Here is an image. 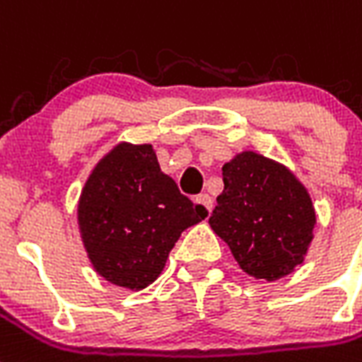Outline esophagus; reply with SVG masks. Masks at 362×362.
Masks as SVG:
<instances>
[{
  "instance_id": "34e87169",
  "label": "esophagus",
  "mask_w": 362,
  "mask_h": 362,
  "mask_svg": "<svg viewBox=\"0 0 362 362\" xmlns=\"http://www.w3.org/2000/svg\"><path fill=\"white\" fill-rule=\"evenodd\" d=\"M196 202L206 207L207 213H209L213 209V198L209 194H200V196H198V198H196Z\"/></svg>"
}]
</instances>
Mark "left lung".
I'll return each mask as SVG.
<instances>
[{
  "label": "left lung",
  "mask_w": 362,
  "mask_h": 362,
  "mask_svg": "<svg viewBox=\"0 0 362 362\" xmlns=\"http://www.w3.org/2000/svg\"><path fill=\"white\" fill-rule=\"evenodd\" d=\"M225 189L209 217L243 272L276 281L302 264L315 211L300 181L281 164L245 151L223 166Z\"/></svg>",
  "instance_id": "left-lung-1"
}]
</instances>
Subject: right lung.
<instances>
[{
	"mask_svg": "<svg viewBox=\"0 0 362 362\" xmlns=\"http://www.w3.org/2000/svg\"><path fill=\"white\" fill-rule=\"evenodd\" d=\"M206 217V207L160 172L151 145H117L98 162L79 200L92 264L107 281L132 291L155 281L181 232Z\"/></svg>",
	"mask_w": 362,
	"mask_h": 362,
	"instance_id": "1",
	"label": "right lung"
}]
</instances>
